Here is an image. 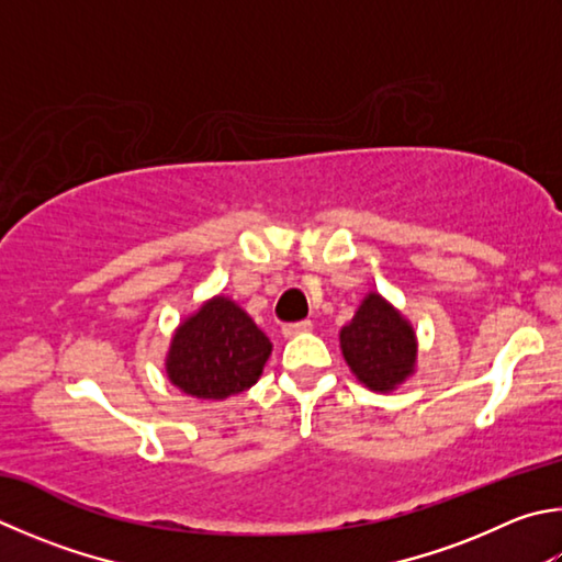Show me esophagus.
Instances as JSON below:
<instances>
[{"instance_id":"obj_1","label":"esophagus","mask_w":562,"mask_h":562,"mask_svg":"<svg viewBox=\"0 0 562 562\" xmlns=\"http://www.w3.org/2000/svg\"><path fill=\"white\" fill-rule=\"evenodd\" d=\"M312 331V322L310 319H302V322H292V324H284L282 326V334L292 339V336H300V334H307Z\"/></svg>"}]
</instances>
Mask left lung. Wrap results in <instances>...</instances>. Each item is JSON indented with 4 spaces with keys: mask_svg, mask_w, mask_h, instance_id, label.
<instances>
[{
    "mask_svg": "<svg viewBox=\"0 0 562 562\" xmlns=\"http://www.w3.org/2000/svg\"><path fill=\"white\" fill-rule=\"evenodd\" d=\"M341 351L356 379L371 391H393L413 373L415 331L383 297L369 294L341 329Z\"/></svg>",
    "mask_w": 562,
    "mask_h": 562,
    "instance_id": "left-lung-1",
    "label": "left lung"
}]
</instances>
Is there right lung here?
Wrapping results in <instances>:
<instances>
[{
	"label": "right lung",
	"instance_id": "1",
	"mask_svg": "<svg viewBox=\"0 0 562 562\" xmlns=\"http://www.w3.org/2000/svg\"><path fill=\"white\" fill-rule=\"evenodd\" d=\"M272 344L236 302L213 297L171 339L167 373L183 393L223 401L260 379Z\"/></svg>",
	"mask_w": 562,
	"mask_h": 562
}]
</instances>
